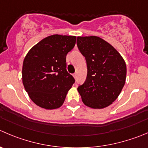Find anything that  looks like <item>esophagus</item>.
Masks as SVG:
<instances>
[{
  "instance_id": "34e87169",
  "label": "esophagus",
  "mask_w": 148,
  "mask_h": 148,
  "mask_svg": "<svg viewBox=\"0 0 148 148\" xmlns=\"http://www.w3.org/2000/svg\"><path fill=\"white\" fill-rule=\"evenodd\" d=\"M73 77H74V78H76V77H77V73H74V74H73Z\"/></svg>"
}]
</instances>
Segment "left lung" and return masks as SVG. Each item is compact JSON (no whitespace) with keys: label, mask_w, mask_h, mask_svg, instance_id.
I'll use <instances>...</instances> for the list:
<instances>
[{"label":"left lung","mask_w":148,"mask_h":148,"mask_svg":"<svg viewBox=\"0 0 148 148\" xmlns=\"http://www.w3.org/2000/svg\"><path fill=\"white\" fill-rule=\"evenodd\" d=\"M77 45L87 67L85 82L77 88L82 102L92 108L110 106L125 84V61L112 45L96 36L77 37Z\"/></svg>","instance_id":"8db88e82"}]
</instances>
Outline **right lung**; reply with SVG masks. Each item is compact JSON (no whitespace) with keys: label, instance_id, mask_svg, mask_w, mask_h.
Here are the masks:
<instances>
[{"label":"right lung","instance_id":"right-lung-1","mask_svg":"<svg viewBox=\"0 0 148 148\" xmlns=\"http://www.w3.org/2000/svg\"><path fill=\"white\" fill-rule=\"evenodd\" d=\"M75 36L53 34L38 42L25 56L22 82L37 106L45 109L61 107L75 82L66 70V55L76 44Z\"/></svg>","mask_w":148,"mask_h":148}]
</instances>
